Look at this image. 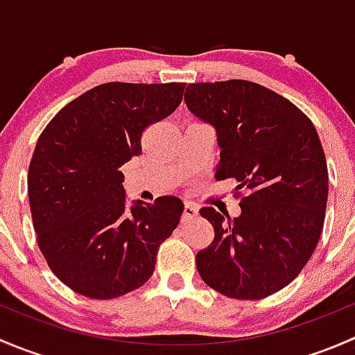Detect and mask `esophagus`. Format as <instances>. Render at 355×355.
<instances>
[{"label": "esophagus", "mask_w": 355, "mask_h": 355, "mask_svg": "<svg viewBox=\"0 0 355 355\" xmlns=\"http://www.w3.org/2000/svg\"><path fill=\"white\" fill-rule=\"evenodd\" d=\"M198 216V206L191 200H185L184 204V220H191V218Z\"/></svg>", "instance_id": "1"}]
</instances>
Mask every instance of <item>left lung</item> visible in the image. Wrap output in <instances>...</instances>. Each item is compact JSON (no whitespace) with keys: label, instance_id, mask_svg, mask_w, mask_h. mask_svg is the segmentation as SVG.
<instances>
[{"label":"left lung","instance_id":"left-lung-1","mask_svg":"<svg viewBox=\"0 0 355 355\" xmlns=\"http://www.w3.org/2000/svg\"><path fill=\"white\" fill-rule=\"evenodd\" d=\"M185 103L216 128L214 177L237 180L242 209L237 218L199 211L214 228L196 256L200 278L230 299L273 295L302 271L323 230L328 168L320 135L306 113L256 82L189 84Z\"/></svg>","mask_w":355,"mask_h":355}]
</instances>
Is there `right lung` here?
<instances>
[{
    "mask_svg": "<svg viewBox=\"0 0 355 355\" xmlns=\"http://www.w3.org/2000/svg\"><path fill=\"white\" fill-rule=\"evenodd\" d=\"M185 84L108 82L46 125L28 164V202L49 270L80 295L108 300L151 278L161 242L177 228L175 196L125 206L120 168L142 153V132L173 113Z\"/></svg>",
    "mask_w": 355,
    "mask_h": 355,
    "instance_id": "right-lung-1",
    "label": "right lung"
}]
</instances>
